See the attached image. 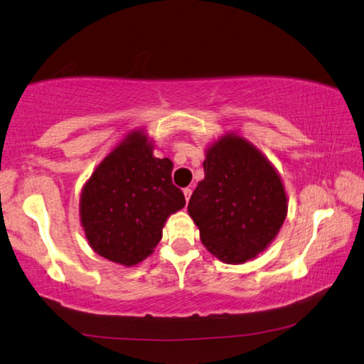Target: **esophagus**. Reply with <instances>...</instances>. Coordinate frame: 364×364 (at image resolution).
<instances>
[{
  "instance_id": "esophagus-1",
  "label": "esophagus",
  "mask_w": 364,
  "mask_h": 364,
  "mask_svg": "<svg viewBox=\"0 0 364 364\" xmlns=\"http://www.w3.org/2000/svg\"><path fill=\"white\" fill-rule=\"evenodd\" d=\"M183 193H184V198H186V203H188L189 198H191V194H193V189L191 188H186Z\"/></svg>"
}]
</instances>
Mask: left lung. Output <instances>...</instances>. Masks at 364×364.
Returning a JSON list of instances; mask_svg holds the SVG:
<instances>
[{
    "instance_id": "8db88e82",
    "label": "left lung",
    "mask_w": 364,
    "mask_h": 364,
    "mask_svg": "<svg viewBox=\"0 0 364 364\" xmlns=\"http://www.w3.org/2000/svg\"><path fill=\"white\" fill-rule=\"evenodd\" d=\"M204 175L188 205L203 245L225 264L256 257L287 217L279 173L252 144L227 134L207 149Z\"/></svg>"
}]
</instances>
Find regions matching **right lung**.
<instances>
[{"mask_svg":"<svg viewBox=\"0 0 364 364\" xmlns=\"http://www.w3.org/2000/svg\"><path fill=\"white\" fill-rule=\"evenodd\" d=\"M142 131H132L92 173L80 194V223L97 255L136 265L152 255L171 213L186 204L171 181L170 159H157Z\"/></svg>","mask_w":364,"mask_h":364,"instance_id":"obj_1","label":"right lung"}]
</instances>
